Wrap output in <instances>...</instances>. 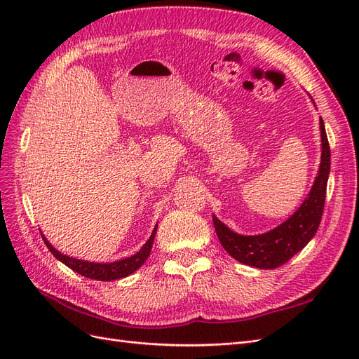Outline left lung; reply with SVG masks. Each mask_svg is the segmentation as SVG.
<instances>
[{"instance_id":"left-lung-1","label":"left lung","mask_w":359,"mask_h":359,"mask_svg":"<svg viewBox=\"0 0 359 359\" xmlns=\"http://www.w3.org/2000/svg\"><path fill=\"white\" fill-rule=\"evenodd\" d=\"M311 102L314 103L313 99ZM319 124L322 153L318 175L314 178L307 198L286 222L265 233L241 235L229 229L212 214L217 236L226 252L238 262L260 269L277 268L301 252L318 232L331 168V151L322 118H319Z\"/></svg>"}]
</instances>
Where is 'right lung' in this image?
Listing matches in <instances>:
<instances>
[{
    "mask_svg": "<svg viewBox=\"0 0 359 359\" xmlns=\"http://www.w3.org/2000/svg\"><path fill=\"white\" fill-rule=\"evenodd\" d=\"M156 232H157V224L154 227L153 233H151L149 240L142 245V248H140L137 253H135L133 256H130V257L121 259V260H115V262H109V264L88 262V260H82V259H76V257H72V256H67V255H62L46 240L45 235L41 233V236H43V241H45V244L50 250V253L55 256L60 260V262H62L64 265H67L70 269H73L74 273H78L83 277L93 278V280L112 281V280L124 278L130 274H133L137 268L144 265V262L149 256L151 247H153Z\"/></svg>",
    "mask_w": 359,
    "mask_h": 359,
    "instance_id": "1",
    "label": "right lung"
}]
</instances>
